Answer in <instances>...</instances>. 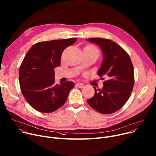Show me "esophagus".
<instances>
[{
	"label": "esophagus",
	"mask_w": 156,
	"mask_h": 156,
	"mask_svg": "<svg viewBox=\"0 0 156 156\" xmlns=\"http://www.w3.org/2000/svg\"><path fill=\"white\" fill-rule=\"evenodd\" d=\"M76 86L79 88H82V87H84V85H83V83H77Z\"/></svg>",
	"instance_id": "1"
}]
</instances>
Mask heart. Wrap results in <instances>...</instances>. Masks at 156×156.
I'll use <instances>...</instances> for the list:
<instances>
[{
  "mask_svg": "<svg viewBox=\"0 0 156 156\" xmlns=\"http://www.w3.org/2000/svg\"><path fill=\"white\" fill-rule=\"evenodd\" d=\"M83 50H85L87 52L89 53H98L99 54V51L97 49L96 47H94L92 45H88L84 47Z\"/></svg>",
  "mask_w": 156,
  "mask_h": 156,
  "instance_id": "heart-1",
  "label": "heart"
}]
</instances>
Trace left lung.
<instances>
[{
    "label": "left lung",
    "instance_id": "8db88e82",
    "mask_svg": "<svg viewBox=\"0 0 156 156\" xmlns=\"http://www.w3.org/2000/svg\"><path fill=\"white\" fill-rule=\"evenodd\" d=\"M87 41L101 49L104 59L98 74L107 77L102 89L98 90L94 87V95L87 102L101 114L114 113L126 103L134 87V67L130 58L122 47L109 39L90 38Z\"/></svg>",
    "mask_w": 156,
    "mask_h": 156
}]
</instances>
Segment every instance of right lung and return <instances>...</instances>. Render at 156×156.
<instances>
[{
    "label": "right lung",
    "instance_id": "add662e5",
    "mask_svg": "<svg viewBox=\"0 0 156 156\" xmlns=\"http://www.w3.org/2000/svg\"><path fill=\"white\" fill-rule=\"evenodd\" d=\"M76 38L39 42L26 54L20 66L19 83L26 101L36 111L52 112L67 101L73 82L54 84V68L61 65L62 54Z\"/></svg>",
    "mask_w": 156,
    "mask_h": 156
}]
</instances>
